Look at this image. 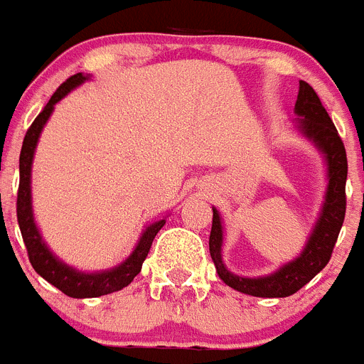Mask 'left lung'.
<instances>
[{"label":"left lung","mask_w":364,"mask_h":364,"mask_svg":"<svg viewBox=\"0 0 364 364\" xmlns=\"http://www.w3.org/2000/svg\"><path fill=\"white\" fill-rule=\"evenodd\" d=\"M294 111L297 114L294 120L295 131L323 154L326 166V191H324L323 205L302 252L294 260L279 266L268 275H260V277L237 275L226 268L222 259L224 226H222L220 213L217 208H213L210 253L218 277L233 290L253 297H288L308 284L328 264L345 220V186L348 175L345 146L332 118L328 117L326 109L321 104L317 92L302 80L299 82V95Z\"/></svg>","instance_id":"left-lung-1"}]
</instances>
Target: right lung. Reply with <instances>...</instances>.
I'll return each instance as SVG.
<instances>
[{
    "label": "right lung",
    "instance_id": "obj_1",
    "mask_svg": "<svg viewBox=\"0 0 364 364\" xmlns=\"http://www.w3.org/2000/svg\"><path fill=\"white\" fill-rule=\"evenodd\" d=\"M91 80V74L78 73L70 76L67 82L58 87L56 92L50 96L49 104L45 105L43 111L36 117L28 127L27 134L23 138V146H21V154H19V189H18V202H16V211H18V224L21 230L25 247L28 252V260H31L32 268L36 269L38 275L56 286L58 290L63 291L65 295L73 299H87V297H100V295H107L112 291H118L125 286H129L131 281L136 277L140 269H142L144 260L151 250L154 237L162 230L166 224V218L154 220L147 224L146 230L142 231L136 246L131 252V255L120 262L118 266H112L107 269H100V272H82V269L69 266L63 262L43 240L40 233V228L34 218L32 211V162H34V153H36L38 140L43 131L45 124L50 118L54 111V105L60 100L65 98L70 91L76 87Z\"/></svg>",
    "mask_w": 364,
    "mask_h": 364
}]
</instances>
